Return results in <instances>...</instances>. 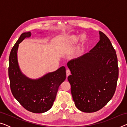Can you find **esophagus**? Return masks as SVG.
<instances>
[{"label":"esophagus","mask_w":127,"mask_h":127,"mask_svg":"<svg viewBox=\"0 0 127 127\" xmlns=\"http://www.w3.org/2000/svg\"><path fill=\"white\" fill-rule=\"evenodd\" d=\"M71 74V72L69 69H67V71H66V75H67V77L68 76Z\"/></svg>","instance_id":"esophagus-1"}]
</instances>
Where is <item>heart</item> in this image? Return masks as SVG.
Returning a JSON list of instances; mask_svg holds the SVG:
<instances>
[{"instance_id": "1", "label": "heart", "mask_w": 127, "mask_h": 127, "mask_svg": "<svg viewBox=\"0 0 127 127\" xmlns=\"http://www.w3.org/2000/svg\"><path fill=\"white\" fill-rule=\"evenodd\" d=\"M80 39L82 45H83L86 43L87 39L86 35L80 36L72 34V35L66 36L62 39L61 45L62 50L64 51H68L78 43Z\"/></svg>"}]
</instances>
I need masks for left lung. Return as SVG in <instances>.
Here are the masks:
<instances>
[{"mask_svg": "<svg viewBox=\"0 0 127 127\" xmlns=\"http://www.w3.org/2000/svg\"><path fill=\"white\" fill-rule=\"evenodd\" d=\"M100 40L90 52L68 62V80L77 108L84 112L100 110L110 101L119 76L118 58L110 40L99 31Z\"/></svg>", "mask_w": 127, "mask_h": 127, "instance_id": "left-lung-1", "label": "left lung"}]
</instances>
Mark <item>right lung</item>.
I'll return each instance as SVG.
<instances>
[{"instance_id":"add662e5","label":"right lung","mask_w":127,"mask_h":127,"mask_svg":"<svg viewBox=\"0 0 127 127\" xmlns=\"http://www.w3.org/2000/svg\"><path fill=\"white\" fill-rule=\"evenodd\" d=\"M31 32L23 33L11 51L9 57L8 76L11 92L14 97L27 111L44 113L52 107L60 85L66 78L65 68L32 79L22 72L18 62L19 44L31 36Z\"/></svg>"}]
</instances>
